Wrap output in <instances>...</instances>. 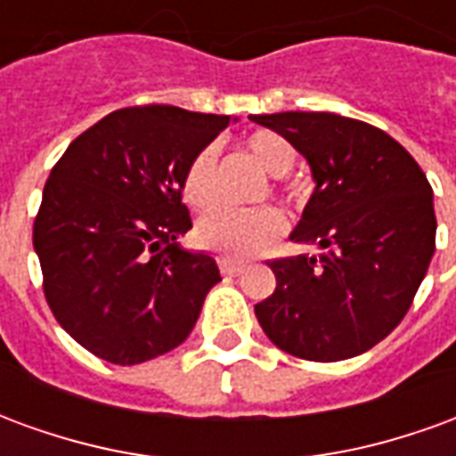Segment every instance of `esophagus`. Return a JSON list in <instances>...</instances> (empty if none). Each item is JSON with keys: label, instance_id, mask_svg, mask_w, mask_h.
Returning a JSON list of instances; mask_svg holds the SVG:
<instances>
[{"label": "esophagus", "instance_id": "1", "mask_svg": "<svg viewBox=\"0 0 456 456\" xmlns=\"http://www.w3.org/2000/svg\"><path fill=\"white\" fill-rule=\"evenodd\" d=\"M219 271L224 276H239L244 271V264H237V261H229V258H219Z\"/></svg>", "mask_w": 456, "mask_h": 456}]
</instances>
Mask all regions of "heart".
Masks as SVG:
<instances>
[{
  "mask_svg": "<svg viewBox=\"0 0 456 456\" xmlns=\"http://www.w3.org/2000/svg\"><path fill=\"white\" fill-rule=\"evenodd\" d=\"M261 168L271 175H286L296 166V149L276 131H254L244 141ZM183 200L190 208L205 212L217 202V149H200L183 173ZM283 234V217L273 208H258L248 212L217 209L202 217L195 229V239L202 248L224 258L244 261L261 254Z\"/></svg>",
  "mask_w": 456,
  "mask_h": 456,
  "instance_id": "heart-1",
  "label": "heart"
}]
</instances>
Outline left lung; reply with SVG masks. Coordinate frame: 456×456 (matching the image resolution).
<instances>
[{
    "label": "left lung",
    "mask_w": 456,
    "mask_h": 456,
    "mask_svg": "<svg viewBox=\"0 0 456 456\" xmlns=\"http://www.w3.org/2000/svg\"><path fill=\"white\" fill-rule=\"evenodd\" d=\"M310 163L315 192L290 239L320 256L268 261L276 290L258 325L307 362L363 354L398 327L435 254L432 188L401 143L371 124L330 112L251 114Z\"/></svg>",
    "instance_id": "1"
}]
</instances>
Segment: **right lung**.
Listing matches in <instances>:
<instances>
[{
	"instance_id": "1",
	"label": "right lung",
	"mask_w": 456,
	"mask_h": 456,
	"mask_svg": "<svg viewBox=\"0 0 456 456\" xmlns=\"http://www.w3.org/2000/svg\"><path fill=\"white\" fill-rule=\"evenodd\" d=\"M227 124L168 104L124 107L83 131L45 180L34 222L45 300L104 362L175 349L222 281L215 258L178 239L192 227L183 173Z\"/></svg>"
}]
</instances>
